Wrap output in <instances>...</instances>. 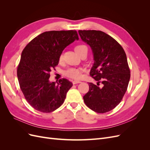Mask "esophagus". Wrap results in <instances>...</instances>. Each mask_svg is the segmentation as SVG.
Returning a JSON list of instances; mask_svg holds the SVG:
<instances>
[{
	"mask_svg": "<svg viewBox=\"0 0 150 150\" xmlns=\"http://www.w3.org/2000/svg\"><path fill=\"white\" fill-rule=\"evenodd\" d=\"M81 81H78V80H74L73 81H72V84H78V83H80Z\"/></svg>",
	"mask_w": 150,
	"mask_h": 150,
	"instance_id": "1",
	"label": "esophagus"
}]
</instances>
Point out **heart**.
Returning <instances> with one entry per match:
<instances>
[{
	"label": "heart",
	"mask_w": 150,
	"mask_h": 150,
	"mask_svg": "<svg viewBox=\"0 0 150 150\" xmlns=\"http://www.w3.org/2000/svg\"><path fill=\"white\" fill-rule=\"evenodd\" d=\"M85 49H87V47H86L85 45L79 44V45H78V46L75 47V51L77 53L79 54ZM62 59V55L61 54L59 56V61H61ZM81 72H82V69H81V68L70 67V68H68L67 70L64 71V75L71 78L79 79L81 76Z\"/></svg>",
	"instance_id": "b5f03b06"
}]
</instances>
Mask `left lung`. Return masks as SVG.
I'll use <instances>...</instances> for the list:
<instances>
[{
  "label": "left lung",
  "instance_id": "8db88e82",
  "mask_svg": "<svg viewBox=\"0 0 150 150\" xmlns=\"http://www.w3.org/2000/svg\"><path fill=\"white\" fill-rule=\"evenodd\" d=\"M78 33L91 48L94 62L90 76L97 81V84L89 83L84 101L95 112H108L118 105L128 88L130 70L126 53L115 39L104 32L80 30Z\"/></svg>",
  "mask_w": 150,
  "mask_h": 150
}]
</instances>
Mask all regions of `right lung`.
<instances>
[{"label":"right lung","instance_id":"add662e5","mask_svg":"<svg viewBox=\"0 0 150 150\" xmlns=\"http://www.w3.org/2000/svg\"><path fill=\"white\" fill-rule=\"evenodd\" d=\"M79 40L76 30L44 32L33 39L22 52L17 78L25 99L35 110L51 112L64 103L72 86L66 79L50 82V72L59 63L67 46Z\"/></svg>","mask_w":150,"mask_h":150}]
</instances>
